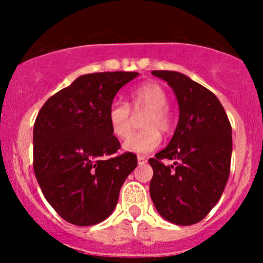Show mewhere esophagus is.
<instances>
[{"label": "esophagus", "instance_id": "34e87169", "mask_svg": "<svg viewBox=\"0 0 263 263\" xmlns=\"http://www.w3.org/2000/svg\"><path fill=\"white\" fill-rule=\"evenodd\" d=\"M146 158H145V156H141V155H139L137 156V163L139 164H145L146 163Z\"/></svg>", "mask_w": 263, "mask_h": 263}]
</instances>
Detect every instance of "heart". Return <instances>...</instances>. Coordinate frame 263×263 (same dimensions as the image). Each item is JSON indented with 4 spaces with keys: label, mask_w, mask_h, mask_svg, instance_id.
<instances>
[{
    "label": "heart",
    "mask_w": 263,
    "mask_h": 263,
    "mask_svg": "<svg viewBox=\"0 0 263 263\" xmlns=\"http://www.w3.org/2000/svg\"><path fill=\"white\" fill-rule=\"evenodd\" d=\"M131 103L135 113L145 115L141 118L140 132L131 135L123 142L124 150L135 154H148L160 145V132H169L173 124L171 110L168 108V94L156 82H144L132 90ZM127 103L115 100L108 109V123L110 131L118 139L128 136L132 128L131 108Z\"/></svg>",
    "instance_id": "b5f03b06"
}]
</instances>
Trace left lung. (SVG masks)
Wrapping results in <instances>:
<instances>
[{
    "label": "left lung",
    "mask_w": 263,
    "mask_h": 263,
    "mask_svg": "<svg viewBox=\"0 0 263 263\" xmlns=\"http://www.w3.org/2000/svg\"><path fill=\"white\" fill-rule=\"evenodd\" d=\"M173 89L179 119L173 137L155 158L150 196L158 213L177 225L201 221L224 192L232 160V126L215 94L177 71H153ZM174 160L165 166L161 160Z\"/></svg>",
    "instance_id": "obj_1"
}]
</instances>
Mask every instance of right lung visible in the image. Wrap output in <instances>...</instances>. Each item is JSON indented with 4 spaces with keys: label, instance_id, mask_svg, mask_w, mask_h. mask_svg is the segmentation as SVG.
Here are the masks:
<instances>
[{
    "label": "right lung",
    "instance_id": "obj_1",
    "mask_svg": "<svg viewBox=\"0 0 263 263\" xmlns=\"http://www.w3.org/2000/svg\"><path fill=\"white\" fill-rule=\"evenodd\" d=\"M137 75H82L50 97L36 116L34 173L49 205L71 224L89 227L107 219L137 166L132 153L110 158L121 144L108 123L116 94Z\"/></svg>",
    "mask_w": 263,
    "mask_h": 263
}]
</instances>
